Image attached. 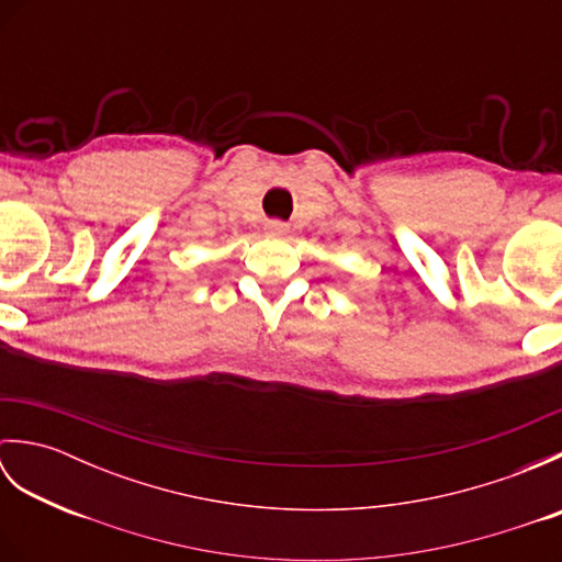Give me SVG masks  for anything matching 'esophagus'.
<instances>
[{"label": "esophagus", "mask_w": 562, "mask_h": 562, "mask_svg": "<svg viewBox=\"0 0 562 562\" xmlns=\"http://www.w3.org/2000/svg\"><path fill=\"white\" fill-rule=\"evenodd\" d=\"M290 234V226L284 222H268L266 224V236L270 238H284Z\"/></svg>", "instance_id": "1"}]
</instances>
